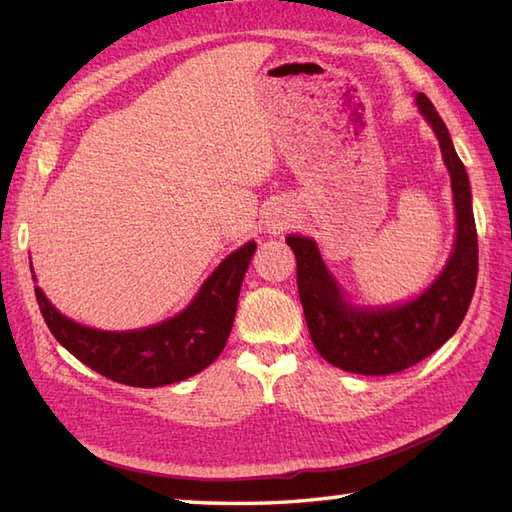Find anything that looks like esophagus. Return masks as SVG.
Listing matches in <instances>:
<instances>
[{
	"instance_id": "34e87169",
	"label": "esophagus",
	"mask_w": 512,
	"mask_h": 512,
	"mask_svg": "<svg viewBox=\"0 0 512 512\" xmlns=\"http://www.w3.org/2000/svg\"><path fill=\"white\" fill-rule=\"evenodd\" d=\"M290 213L286 211V209H277L273 215H270V220H268V228L273 233H281L284 231V228H288V224H290Z\"/></svg>"
}]
</instances>
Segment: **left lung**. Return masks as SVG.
Returning a JSON list of instances; mask_svg holds the SVG:
<instances>
[{"instance_id": "left-lung-1", "label": "left lung", "mask_w": 512, "mask_h": 512, "mask_svg": "<svg viewBox=\"0 0 512 512\" xmlns=\"http://www.w3.org/2000/svg\"><path fill=\"white\" fill-rule=\"evenodd\" d=\"M416 101L440 140L458 215L455 250L436 284L407 306L356 310L345 303L339 286L325 270L317 244L308 237H286L297 257V288L312 343L325 361L352 374H396L440 350L460 328L475 292L477 228L469 176L436 107L422 92Z\"/></svg>"}]
</instances>
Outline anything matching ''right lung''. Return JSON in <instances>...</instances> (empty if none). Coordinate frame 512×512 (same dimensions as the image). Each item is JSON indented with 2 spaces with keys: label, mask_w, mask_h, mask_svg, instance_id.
<instances>
[{
  "label": "right lung",
  "mask_w": 512,
  "mask_h": 512,
  "mask_svg": "<svg viewBox=\"0 0 512 512\" xmlns=\"http://www.w3.org/2000/svg\"><path fill=\"white\" fill-rule=\"evenodd\" d=\"M244 244L217 266L178 317L134 332H103L70 321L35 286L43 321L65 350L94 372L132 387H160L209 367L233 328L239 288L255 253Z\"/></svg>",
  "instance_id": "add662e5"
}]
</instances>
